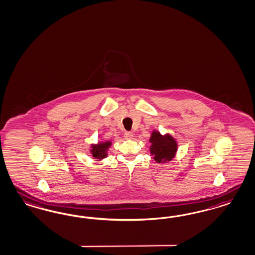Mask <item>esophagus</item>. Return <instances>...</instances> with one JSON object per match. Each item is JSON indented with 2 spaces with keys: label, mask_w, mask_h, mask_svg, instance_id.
<instances>
[{
  "label": "esophagus",
  "mask_w": 255,
  "mask_h": 255,
  "mask_svg": "<svg viewBox=\"0 0 255 255\" xmlns=\"http://www.w3.org/2000/svg\"><path fill=\"white\" fill-rule=\"evenodd\" d=\"M124 137L126 139H132L133 137V133L132 132H126L124 133Z\"/></svg>",
  "instance_id": "esophagus-1"
}]
</instances>
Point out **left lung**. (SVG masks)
<instances>
[{
    "label": "left lung",
    "instance_id": "8db88e82",
    "mask_svg": "<svg viewBox=\"0 0 255 255\" xmlns=\"http://www.w3.org/2000/svg\"><path fill=\"white\" fill-rule=\"evenodd\" d=\"M151 143L150 152L154 155V160L157 163L169 161L173 158L177 150V143L172 136L166 134L161 135L160 132H153L149 138Z\"/></svg>",
    "mask_w": 255,
    "mask_h": 255
}]
</instances>
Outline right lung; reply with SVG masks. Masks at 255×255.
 Listing matches in <instances>:
<instances>
[{
	"label": "right lung",
	"instance_id": "add662e5",
	"mask_svg": "<svg viewBox=\"0 0 255 255\" xmlns=\"http://www.w3.org/2000/svg\"><path fill=\"white\" fill-rule=\"evenodd\" d=\"M111 145V142H103L98 145H94L91 149L93 157L97 159H103L106 157L107 149Z\"/></svg>",
	"mask_w": 255,
	"mask_h": 255
}]
</instances>
